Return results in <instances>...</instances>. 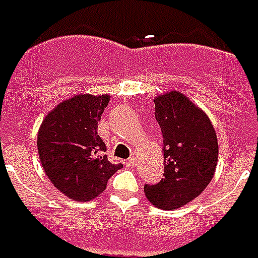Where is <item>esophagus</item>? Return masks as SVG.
I'll return each instance as SVG.
<instances>
[{"instance_id":"1","label":"esophagus","mask_w":258,"mask_h":258,"mask_svg":"<svg viewBox=\"0 0 258 258\" xmlns=\"http://www.w3.org/2000/svg\"><path fill=\"white\" fill-rule=\"evenodd\" d=\"M124 164H127V166H134L135 159H134V157H130V159H127V160L124 162Z\"/></svg>"}]
</instances>
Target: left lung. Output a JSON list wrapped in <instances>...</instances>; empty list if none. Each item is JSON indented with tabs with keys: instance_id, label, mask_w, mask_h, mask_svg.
<instances>
[{
	"instance_id": "left-lung-1",
	"label": "left lung",
	"mask_w": 258,
	"mask_h": 258,
	"mask_svg": "<svg viewBox=\"0 0 258 258\" xmlns=\"http://www.w3.org/2000/svg\"><path fill=\"white\" fill-rule=\"evenodd\" d=\"M155 117L163 134L164 177L144 190L153 206L174 210L210 184L218 162L217 134L207 114L179 91L155 98Z\"/></svg>"
}]
</instances>
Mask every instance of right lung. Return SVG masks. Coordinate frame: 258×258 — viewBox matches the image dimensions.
<instances>
[{
    "label": "right lung",
    "mask_w": 258,
    "mask_h": 258,
    "mask_svg": "<svg viewBox=\"0 0 258 258\" xmlns=\"http://www.w3.org/2000/svg\"><path fill=\"white\" fill-rule=\"evenodd\" d=\"M110 95L79 94L60 102L44 117L37 135L42 168L69 199L88 202L106 189L121 164L107 160L98 121Z\"/></svg>",
    "instance_id": "1"
}]
</instances>
